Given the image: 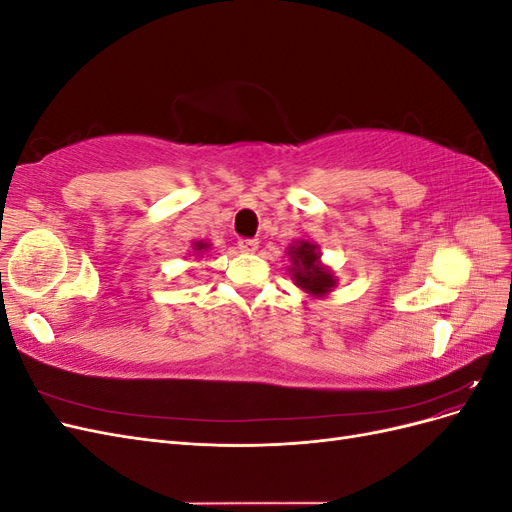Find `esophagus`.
<instances>
[{"instance_id":"esophagus-1","label":"esophagus","mask_w":512,"mask_h":512,"mask_svg":"<svg viewBox=\"0 0 512 512\" xmlns=\"http://www.w3.org/2000/svg\"><path fill=\"white\" fill-rule=\"evenodd\" d=\"M239 250L245 254H252L258 250V239H239Z\"/></svg>"}]
</instances>
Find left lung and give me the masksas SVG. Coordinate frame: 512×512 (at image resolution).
<instances>
[{"instance_id": "1", "label": "left lung", "mask_w": 512, "mask_h": 512, "mask_svg": "<svg viewBox=\"0 0 512 512\" xmlns=\"http://www.w3.org/2000/svg\"><path fill=\"white\" fill-rule=\"evenodd\" d=\"M288 256L292 260V280L299 288L314 294V297H322L335 288V277L320 262V252L314 243L301 239L297 245L288 247Z\"/></svg>"}]
</instances>
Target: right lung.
Instances as JSON below:
<instances>
[{
	"label": "right lung",
	"mask_w": 512,
	"mask_h": 512,
	"mask_svg": "<svg viewBox=\"0 0 512 512\" xmlns=\"http://www.w3.org/2000/svg\"><path fill=\"white\" fill-rule=\"evenodd\" d=\"M209 243H205V241H196L194 243V252H198V254H203V252H207L209 250Z\"/></svg>",
	"instance_id": "1"
}]
</instances>
